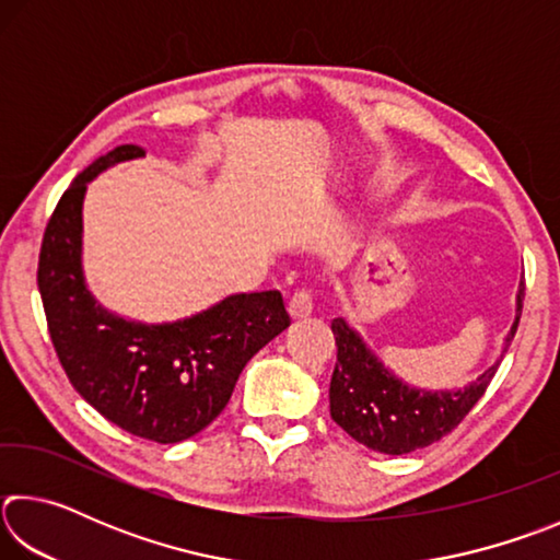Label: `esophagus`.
Returning a JSON list of instances; mask_svg holds the SVG:
<instances>
[{
	"instance_id": "obj_1",
	"label": "esophagus",
	"mask_w": 560,
	"mask_h": 560,
	"mask_svg": "<svg viewBox=\"0 0 560 560\" xmlns=\"http://www.w3.org/2000/svg\"><path fill=\"white\" fill-rule=\"evenodd\" d=\"M311 314H314V296H311V291L306 289L293 291V296L289 299V316L293 320H301Z\"/></svg>"
}]
</instances>
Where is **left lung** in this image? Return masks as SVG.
Returning a JSON list of instances; mask_svg holds the SVG:
<instances>
[{
  "label": "left lung",
  "mask_w": 560,
  "mask_h": 560,
  "mask_svg": "<svg viewBox=\"0 0 560 560\" xmlns=\"http://www.w3.org/2000/svg\"><path fill=\"white\" fill-rule=\"evenodd\" d=\"M521 308H524V283L518 289V314L501 355L514 340ZM330 330L338 346L328 395L330 417L355 442L383 454H407L440 442L479 402L499 368V363L491 365L464 390L424 393L397 381L343 318H336Z\"/></svg>",
  "instance_id": "left-lung-1"
}]
</instances>
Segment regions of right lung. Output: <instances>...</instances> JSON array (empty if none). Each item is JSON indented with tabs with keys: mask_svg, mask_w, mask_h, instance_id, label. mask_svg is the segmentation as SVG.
<instances>
[{
	"mask_svg": "<svg viewBox=\"0 0 560 560\" xmlns=\"http://www.w3.org/2000/svg\"><path fill=\"white\" fill-rule=\"evenodd\" d=\"M143 155L140 145H118L73 179L46 224L36 283L56 355L83 400L136 438L175 444L224 410L244 365L291 318L279 291L236 293L160 326L126 320L96 303L81 271L86 183Z\"/></svg>",
	"mask_w": 560,
	"mask_h": 560,
	"instance_id": "right-lung-1",
	"label": "right lung"
}]
</instances>
